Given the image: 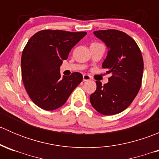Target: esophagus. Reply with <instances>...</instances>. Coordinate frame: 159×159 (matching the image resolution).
<instances>
[{"mask_svg":"<svg viewBox=\"0 0 159 159\" xmlns=\"http://www.w3.org/2000/svg\"><path fill=\"white\" fill-rule=\"evenodd\" d=\"M89 80H91V76H89V75H83V81H89Z\"/></svg>","mask_w":159,"mask_h":159,"instance_id":"34e87169","label":"esophagus"}]
</instances>
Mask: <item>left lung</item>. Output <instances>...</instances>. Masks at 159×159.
<instances>
[{"instance_id":"left-lung-1","label":"left lung","mask_w":159,"mask_h":159,"mask_svg":"<svg viewBox=\"0 0 159 159\" xmlns=\"http://www.w3.org/2000/svg\"><path fill=\"white\" fill-rule=\"evenodd\" d=\"M105 43L108 55L102 68L111 73L108 82L102 85L96 81L97 89L90 96L91 105L104 115H113L128 108L140 90L144 62L142 52L133 38L115 29L94 31Z\"/></svg>"}]
</instances>
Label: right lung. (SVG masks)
Wrapping results in <instances>:
<instances>
[{
  "mask_svg": "<svg viewBox=\"0 0 159 159\" xmlns=\"http://www.w3.org/2000/svg\"><path fill=\"white\" fill-rule=\"evenodd\" d=\"M84 31L43 30L28 41L21 56V77L27 93L39 108L53 111L67 102L83 76L74 72L61 77L60 66Z\"/></svg>",
  "mask_w": 159,
  "mask_h": 159,
  "instance_id": "1",
  "label": "right lung"
}]
</instances>
